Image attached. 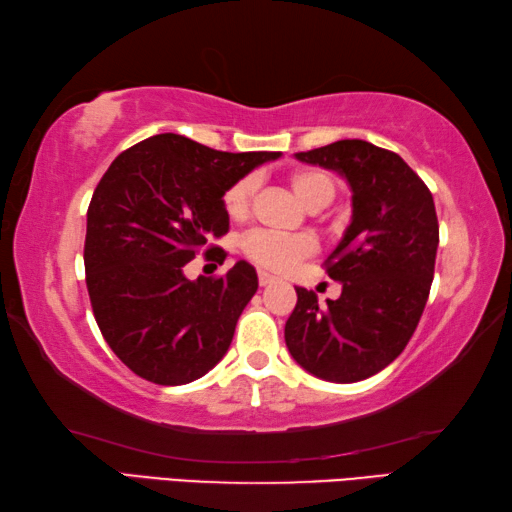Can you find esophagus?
<instances>
[{"mask_svg":"<svg viewBox=\"0 0 512 512\" xmlns=\"http://www.w3.org/2000/svg\"><path fill=\"white\" fill-rule=\"evenodd\" d=\"M257 280H259V287H268V284L275 282V277L271 273H266V271H259Z\"/></svg>","mask_w":512,"mask_h":512,"instance_id":"obj_1","label":"esophagus"}]
</instances>
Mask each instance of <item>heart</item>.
<instances>
[{
  "label": "heart",
  "mask_w": 512,
  "mask_h": 512,
  "mask_svg": "<svg viewBox=\"0 0 512 512\" xmlns=\"http://www.w3.org/2000/svg\"><path fill=\"white\" fill-rule=\"evenodd\" d=\"M289 183L293 194L300 198V203L307 210H323L336 196V180L329 171L323 169H298L289 176ZM257 189L255 176H244L232 183L223 194V210L232 221H244L253 207ZM316 244L309 237H282L273 235L266 230H253L248 232L241 241V250H244L250 262H255L271 271H282V268L291 266L298 259L314 253Z\"/></svg>",
  "instance_id": "obj_1"
}]
</instances>
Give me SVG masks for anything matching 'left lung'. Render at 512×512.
Here are the masks:
<instances>
[{
    "label": "left lung",
    "instance_id": "obj_1",
    "mask_svg": "<svg viewBox=\"0 0 512 512\" xmlns=\"http://www.w3.org/2000/svg\"><path fill=\"white\" fill-rule=\"evenodd\" d=\"M296 158L348 180L352 221L325 262L341 296L320 305L298 287L284 341L311 375L352 384L400 357L420 323L436 266V205L400 155L370 142L339 140Z\"/></svg>",
    "mask_w": 512,
    "mask_h": 512
}]
</instances>
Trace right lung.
<instances>
[{
	"label": "right lung",
	"mask_w": 512,
	"mask_h": 512,
	"mask_svg": "<svg viewBox=\"0 0 512 512\" xmlns=\"http://www.w3.org/2000/svg\"><path fill=\"white\" fill-rule=\"evenodd\" d=\"M275 151H214L176 133L119 153L88 207L85 282L110 350L160 386L203 377L228 352L257 273L237 262L223 277L187 280L185 264L230 228L223 194Z\"/></svg>",
	"instance_id": "add662e5"
}]
</instances>
